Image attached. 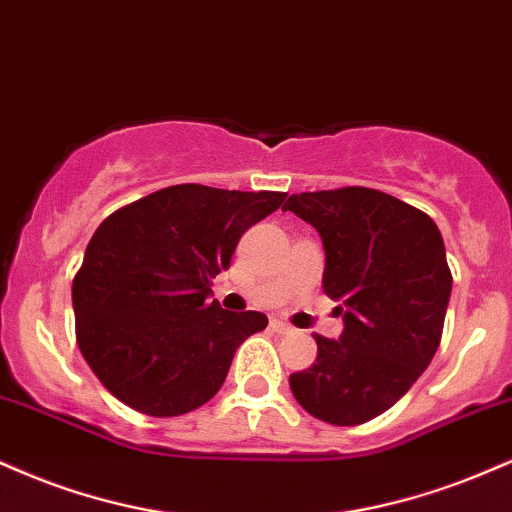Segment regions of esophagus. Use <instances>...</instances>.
<instances>
[{
  "label": "esophagus",
  "mask_w": 512,
  "mask_h": 512,
  "mask_svg": "<svg viewBox=\"0 0 512 512\" xmlns=\"http://www.w3.org/2000/svg\"><path fill=\"white\" fill-rule=\"evenodd\" d=\"M272 331H276V334H291L293 331V326L291 324H286V322H281V319H272Z\"/></svg>",
  "instance_id": "34e87169"
}]
</instances>
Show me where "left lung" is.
<instances>
[{"label":"left lung","mask_w":512,"mask_h":512,"mask_svg":"<svg viewBox=\"0 0 512 512\" xmlns=\"http://www.w3.org/2000/svg\"><path fill=\"white\" fill-rule=\"evenodd\" d=\"M283 209L315 226L324 245V293L343 334H315L317 360L291 374L295 400L317 420H374L420 379L439 348L453 276L439 226L372 188L295 193Z\"/></svg>","instance_id":"8db88e82"}]
</instances>
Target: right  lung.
Instances as JSON below:
<instances>
[{
  "label": "right lung",
  "mask_w": 512,
  "mask_h": 512,
  "mask_svg": "<svg viewBox=\"0 0 512 512\" xmlns=\"http://www.w3.org/2000/svg\"><path fill=\"white\" fill-rule=\"evenodd\" d=\"M283 200L181 183L97 226L71 295L80 353L112 396L143 415L176 417L221 389L236 348L267 317L221 310L209 286L240 236Z\"/></svg>",
  "instance_id": "right-lung-1"
}]
</instances>
